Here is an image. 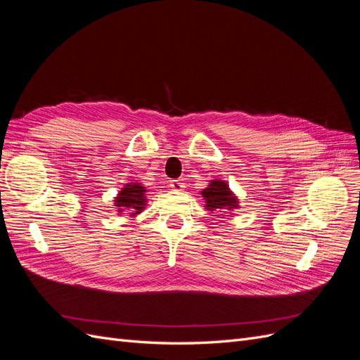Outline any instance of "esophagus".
<instances>
[{
	"instance_id": "esophagus-1",
	"label": "esophagus",
	"mask_w": 360,
	"mask_h": 360,
	"mask_svg": "<svg viewBox=\"0 0 360 360\" xmlns=\"http://www.w3.org/2000/svg\"><path fill=\"white\" fill-rule=\"evenodd\" d=\"M169 188L174 189V191H183L184 184H183L180 180H171V181H169Z\"/></svg>"
}]
</instances>
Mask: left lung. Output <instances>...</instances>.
Instances as JSON below:
<instances>
[{
	"mask_svg": "<svg viewBox=\"0 0 360 360\" xmlns=\"http://www.w3.org/2000/svg\"><path fill=\"white\" fill-rule=\"evenodd\" d=\"M205 209L210 212L238 209V200L224 180H212L202 192Z\"/></svg>",
	"mask_w": 360,
	"mask_h": 360,
	"instance_id": "1",
	"label": "left lung"
}]
</instances>
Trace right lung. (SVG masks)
Returning a JSON list of instances; mask_svg holds the SVG:
<instances>
[{
	"instance_id": "add662e5",
	"label": "right lung",
	"mask_w": 360,
	"mask_h": 360,
	"mask_svg": "<svg viewBox=\"0 0 360 360\" xmlns=\"http://www.w3.org/2000/svg\"><path fill=\"white\" fill-rule=\"evenodd\" d=\"M147 202L146 198V188L141 183H129L118 192L115 197V207L118 213L130 212V216H136L144 210V205Z\"/></svg>"
}]
</instances>
